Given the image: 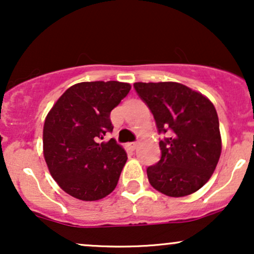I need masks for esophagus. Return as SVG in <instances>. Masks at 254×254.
<instances>
[{"instance_id": "1", "label": "esophagus", "mask_w": 254, "mask_h": 254, "mask_svg": "<svg viewBox=\"0 0 254 254\" xmlns=\"http://www.w3.org/2000/svg\"><path fill=\"white\" fill-rule=\"evenodd\" d=\"M137 145H138V143H137V142H130V143L127 144V147L129 148L130 150H135L136 148H137Z\"/></svg>"}]
</instances>
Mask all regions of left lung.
Wrapping results in <instances>:
<instances>
[{
  "label": "left lung",
  "instance_id": "8db88e82",
  "mask_svg": "<svg viewBox=\"0 0 254 254\" xmlns=\"http://www.w3.org/2000/svg\"><path fill=\"white\" fill-rule=\"evenodd\" d=\"M159 133L160 161L147 168L150 185L170 197L193 193L210 179L221 155L215 106L200 93L178 82H136Z\"/></svg>",
  "mask_w": 254,
  "mask_h": 254
}]
</instances>
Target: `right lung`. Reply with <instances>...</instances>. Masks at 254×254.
<instances>
[{"instance_id": "1", "label": "right lung", "mask_w": 254, "mask_h": 254, "mask_svg": "<svg viewBox=\"0 0 254 254\" xmlns=\"http://www.w3.org/2000/svg\"><path fill=\"white\" fill-rule=\"evenodd\" d=\"M129 83L94 81L71 86L48 113L44 157L60 188L81 200H98L117 186L127 156L113 138L111 111L130 92Z\"/></svg>"}]
</instances>
